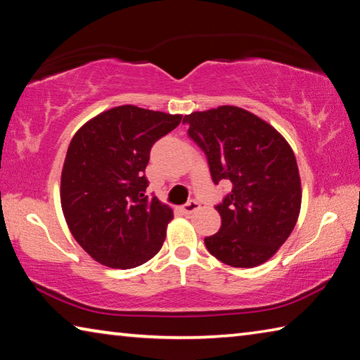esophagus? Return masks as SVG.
I'll return each mask as SVG.
<instances>
[{
  "instance_id": "34e87169",
  "label": "esophagus",
  "mask_w": 360,
  "mask_h": 360,
  "mask_svg": "<svg viewBox=\"0 0 360 360\" xmlns=\"http://www.w3.org/2000/svg\"><path fill=\"white\" fill-rule=\"evenodd\" d=\"M198 208H200V203L195 202V200H191V202H187L184 206H181V211H182V214L191 216L192 212H195Z\"/></svg>"
}]
</instances>
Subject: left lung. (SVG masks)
Listing matches in <instances>:
<instances>
[{"instance_id": "8db88e82", "label": "left lung", "mask_w": 360, "mask_h": 360, "mask_svg": "<svg viewBox=\"0 0 360 360\" xmlns=\"http://www.w3.org/2000/svg\"><path fill=\"white\" fill-rule=\"evenodd\" d=\"M184 122L205 152L212 182H231L216 205L221 229L206 236V248L230 266L264 264L289 238L300 212L294 150L265 120L236 106L192 112Z\"/></svg>"}]
</instances>
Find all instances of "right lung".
I'll list each match as a JSON object with an SVG mask.
<instances>
[{
	"instance_id": "obj_1",
	"label": "right lung",
	"mask_w": 360,
	"mask_h": 360,
	"mask_svg": "<svg viewBox=\"0 0 360 360\" xmlns=\"http://www.w3.org/2000/svg\"><path fill=\"white\" fill-rule=\"evenodd\" d=\"M182 115L112 108L72 136L60 198L66 224L90 257L111 268H135L160 251L173 211L146 195L152 146Z\"/></svg>"
}]
</instances>
